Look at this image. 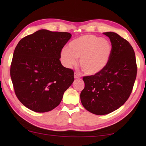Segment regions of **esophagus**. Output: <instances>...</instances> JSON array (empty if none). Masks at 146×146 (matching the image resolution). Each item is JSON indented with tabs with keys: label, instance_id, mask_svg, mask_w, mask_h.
<instances>
[{
	"label": "esophagus",
	"instance_id": "34e87169",
	"mask_svg": "<svg viewBox=\"0 0 146 146\" xmlns=\"http://www.w3.org/2000/svg\"><path fill=\"white\" fill-rule=\"evenodd\" d=\"M74 77H75V78H79L81 77V75L78 72H75L74 74Z\"/></svg>",
	"mask_w": 146,
	"mask_h": 146
}]
</instances>
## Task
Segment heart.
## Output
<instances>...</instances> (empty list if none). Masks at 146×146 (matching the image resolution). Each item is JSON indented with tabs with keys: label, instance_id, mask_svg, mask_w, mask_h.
Returning <instances> with one entry per match:
<instances>
[{
	"label": "heart",
	"instance_id": "heart-1",
	"mask_svg": "<svg viewBox=\"0 0 146 146\" xmlns=\"http://www.w3.org/2000/svg\"><path fill=\"white\" fill-rule=\"evenodd\" d=\"M112 46L107 39L94 35H85L71 41L68 49L61 51L62 60L68 67L79 64L89 75H95L104 70L111 55Z\"/></svg>",
	"mask_w": 146,
	"mask_h": 146
}]
</instances>
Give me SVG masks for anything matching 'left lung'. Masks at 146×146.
I'll return each mask as SVG.
<instances>
[{"label": "left lung", "instance_id": "left-lung-1", "mask_svg": "<svg viewBox=\"0 0 146 146\" xmlns=\"http://www.w3.org/2000/svg\"><path fill=\"white\" fill-rule=\"evenodd\" d=\"M104 34L111 43L110 61L100 73L84 76L85 87L80 93L84 107L98 115L114 111L126 102L137 73L135 51L129 42L114 32Z\"/></svg>", "mask_w": 146, "mask_h": 146}]
</instances>
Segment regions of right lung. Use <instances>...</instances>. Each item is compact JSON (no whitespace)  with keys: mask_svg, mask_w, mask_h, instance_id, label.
Returning a JSON list of instances; mask_svg holds the SVG:
<instances>
[{"mask_svg":"<svg viewBox=\"0 0 146 146\" xmlns=\"http://www.w3.org/2000/svg\"><path fill=\"white\" fill-rule=\"evenodd\" d=\"M71 35L40 29L22 38L15 49L10 76L17 97L33 111L59 105L74 81V71L60 62L61 51Z\"/></svg>","mask_w":146,"mask_h":146,"instance_id":"obj_1","label":"right lung"}]
</instances>
